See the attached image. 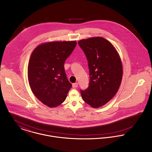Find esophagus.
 <instances>
[{"mask_svg":"<svg viewBox=\"0 0 152 152\" xmlns=\"http://www.w3.org/2000/svg\"><path fill=\"white\" fill-rule=\"evenodd\" d=\"M78 84L77 83L72 84V87L73 88H77V87H78Z\"/></svg>","mask_w":152,"mask_h":152,"instance_id":"1","label":"esophagus"}]
</instances>
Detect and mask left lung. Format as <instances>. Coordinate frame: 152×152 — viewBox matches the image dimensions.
<instances>
[{
	"label": "left lung",
	"instance_id": "1",
	"mask_svg": "<svg viewBox=\"0 0 152 152\" xmlns=\"http://www.w3.org/2000/svg\"><path fill=\"white\" fill-rule=\"evenodd\" d=\"M78 45L85 53L89 71L87 89L80 90L83 100L93 108L104 105L118 91L122 65L113 45L102 37L83 39Z\"/></svg>",
	"mask_w": 152,
	"mask_h": 152
}]
</instances>
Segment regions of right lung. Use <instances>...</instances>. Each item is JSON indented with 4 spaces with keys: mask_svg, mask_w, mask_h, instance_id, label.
<instances>
[{
    "mask_svg": "<svg viewBox=\"0 0 152 152\" xmlns=\"http://www.w3.org/2000/svg\"><path fill=\"white\" fill-rule=\"evenodd\" d=\"M77 45L75 41L42 44L33 51L28 65V80L34 95L44 105L61 104L72 87L64 63Z\"/></svg>",
    "mask_w": 152,
    "mask_h": 152,
    "instance_id": "add662e5",
    "label": "right lung"
}]
</instances>
